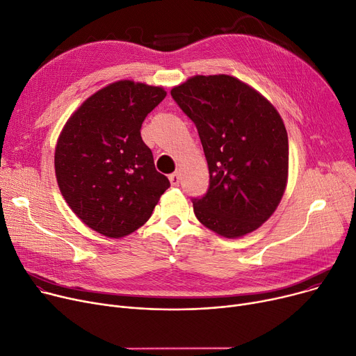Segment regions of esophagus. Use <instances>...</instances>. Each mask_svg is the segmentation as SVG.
Listing matches in <instances>:
<instances>
[{
  "label": "esophagus",
  "instance_id": "obj_1",
  "mask_svg": "<svg viewBox=\"0 0 356 356\" xmlns=\"http://www.w3.org/2000/svg\"><path fill=\"white\" fill-rule=\"evenodd\" d=\"M179 181H181V178H179V174H178V172L170 175V182H171L172 186H178V185H179Z\"/></svg>",
  "mask_w": 356,
  "mask_h": 356
}]
</instances>
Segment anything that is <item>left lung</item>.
I'll return each mask as SVG.
<instances>
[{
	"mask_svg": "<svg viewBox=\"0 0 356 356\" xmlns=\"http://www.w3.org/2000/svg\"><path fill=\"white\" fill-rule=\"evenodd\" d=\"M197 127L210 186L193 198L201 224L227 238L254 232L283 197L289 172L284 123L264 96L241 80L194 76L171 90Z\"/></svg>",
	"mask_w": 356,
	"mask_h": 356,
	"instance_id": "1",
	"label": "left lung"
}]
</instances>
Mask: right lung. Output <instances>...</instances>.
<instances>
[{"instance_id":"1","label":"right lung","mask_w":356,"mask_h":356,"mask_svg":"<svg viewBox=\"0 0 356 356\" xmlns=\"http://www.w3.org/2000/svg\"><path fill=\"white\" fill-rule=\"evenodd\" d=\"M162 88L120 80L100 89L69 118L54 154L56 178L72 211L95 232L120 238L152 216L170 179L155 170L140 136Z\"/></svg>"}]
</instances>
